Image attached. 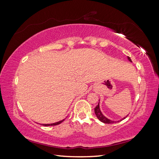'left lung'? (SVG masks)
Segmentation results:
<instances>
[{
	"mask_svg": "<svg viewBox=\"0 0 159 159\" xmlns=\"http://www.w3.org/2000/svg\"><path fill=\"white\" fill-rule=\"evenodd\" d=\"M127 59H128V60H129V61L132 62V61H131V58H130V57H129V56H127ZM94 111H95V115H96V116H97V117L98 118V119L100 121H102V122H103V123H107V124L113 123H115V122H119V121H122L123 119H125V118L128 116V115H127V116H125V117H123V119H121L119 120L118 121H113V120H111V119H109L107 118L106 117L104 116V115H103V113H102V111H101L100 108H99V101L98 105L97 106H96V107L94 108Z\"/></svg>",
	"mask_w": 159,
	"mask_h": 159,
	"instance_id": "obj_1",
	"label": "left lung"
}]
</instances>
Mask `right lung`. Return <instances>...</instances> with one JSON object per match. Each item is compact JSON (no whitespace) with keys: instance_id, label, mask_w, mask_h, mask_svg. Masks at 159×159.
I'll return each instance as SVG.
<instances>
[{"instance_id":"obj_1","label":"right lung","mask_w":159,"mask_h":159,"mask_svg":"<svg viewBox=\"0 0 159 159\" xmlns=\"http://www.w3.org/2000/svg\"><path fill=\"white\" fill-rule=\"evenodd\" d=\"M64 120H61V121H57L56 123H51V124H42L43 126H54V125H59L60 124L61 122L64 121Z\"/></svg>"}]
</instances>
